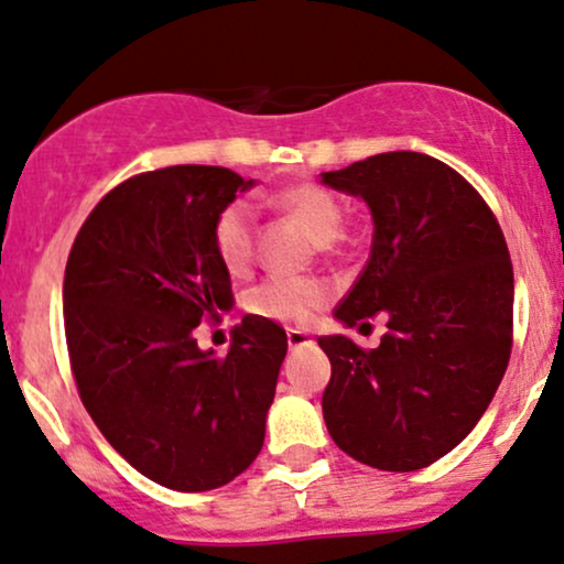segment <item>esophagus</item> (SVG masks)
<instances>
[{
    "mask_svg": "<svg viewBox=\"0 0 564 564\" xmlns=\"http://www.w3.org/2000/svg\"><path fill=\"white\" fill-rule=\"evenodd\" d=\"M312 344V335L303 333V330H288V346L290 349H303V346Z\"/></svg>",
    "mask_w": 564,
    "mask_h": 564,
    "instance_id": "1",
    "label": "esophagus"
}]
</instances>
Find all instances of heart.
<instances>
[{
	"label": "heart",
	"instance_id": "heart-1",
	"mask_svg": "<svg viewBox=\"0 0 564 564\" xmlns=\"http://www.w3.org/2000/svg\"><path fill=\"white\" fill-rule=\"evenodd\" d=\"M276 207L299 218L316 242L330 245L344 229V207L314 183H299L274 197ZM256 207L248 199H234L213 224V248L220 265L231 276L248 274L256 258ZM333 290L316 276H269L245 295V308L261 319L280 325H308L330 301Z\"/></svg>",
	"mask_w": 564,
	"mask_h": 564
}]
</instances>
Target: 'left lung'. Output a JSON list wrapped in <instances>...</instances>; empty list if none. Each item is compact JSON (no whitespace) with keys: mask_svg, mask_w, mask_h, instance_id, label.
<instances>
[{"mask_svg":"<svg viewBox=\"0 0 564 564\" xmlns=\"http://www.w3.org/2000/svg\"><path fill=\"white\" fill-rule=\"evenodd\" d=\"M372 218L367 265L335 319L386 314L378 349L322 335L333 367L322 415L359 464L415 471L477 426L511 354L514 271L496 215L466 178L419 151L322 173Z\"/></svg>","mask_w":564,"mask_h":564,"instance_id":"1","label":"left lung"}]
</instances>
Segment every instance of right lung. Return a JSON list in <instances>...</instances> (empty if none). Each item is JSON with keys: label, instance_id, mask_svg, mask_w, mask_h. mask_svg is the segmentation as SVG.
Returning a JSON list of instances; mask_svg holds the SVG:
<instances>
[{"label": "right lung", "instance_id": "right-lung-1", "mask_svg": "<svg viewBox=\"0 0 564 564\" xmlns=\"http://www.w3.org/2000/svg\"><path fill=\"white\" fill-rule=\"evenodd\" d=\"M229 167L175 164L119 183L85 220L63 276V322L82 404L151 482L229 485L261 453L288 335L245 316L226 357L194 327L234 306L213 224L250 192Z\"/></svg>", "mask_w": 564, "mask_h": 564}]
</instances>
